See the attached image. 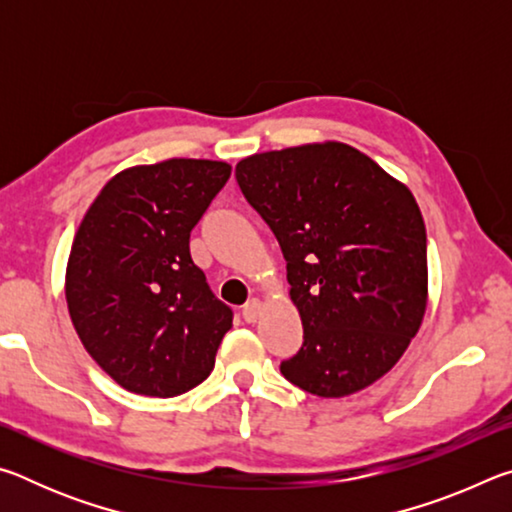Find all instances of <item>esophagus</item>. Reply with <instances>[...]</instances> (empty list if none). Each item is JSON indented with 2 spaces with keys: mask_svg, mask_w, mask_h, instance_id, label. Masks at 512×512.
I'll use <instances>...</instances> for the list:
<instances>
[{
  "mask_svg": "<svg viewBox=\"0 0 512 512\" xmlns=\"http://www.w3.org/2000/svg\"><path fill=\"white\" fill-rule=\"evenodd\" d=\"M262 300L259 298H253L250 302H246L244 305V311H241V314H244V320H248V323H255V320L259 318V314H262Z\"/></svg>",
  "mask_w": 512,
  "mask_h": 512,
  "instance_id": "34e87169",
  "label": "esophagus"
}]
</instances>
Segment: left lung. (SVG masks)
Masks as SVG:
<instances>
[{"label":"left lung","instance_id":"8db88e82","mask_svg":"<svg viewBox=\"0 0 512 512\" xmlns=\"http://www.w3.org/2000/svg\"><path fill=\"white\" fill-rule=\"evenodd\" d=\"M235 173L280 241L305 327L282 375L318 397L375 384L427 311V230L411 189L366 153L329 140L248 155Z\"/></svg>","mask_w":512,"mask_h":512}]
</instances>
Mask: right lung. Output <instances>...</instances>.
Segmentation results:
<instances>
[{
  "label": "right lung",
  "mask_w": 512,
  "mask_h": 512,
  "mask_svg": "<svg viewBox=\"0 0 512 512\" xmlns=\"http://www.w3.org/2000/svg\"><path fill=\"white\" fill-rule=\"evenodd\" d=\"M228 162L171 158L112 176L85 212L65 271L76 334L99 368L146 397L210 377L232 311L189 253V232L228 183Z\"/></svg>",
  "instance_id": "add662e5"
}]
</instances>
